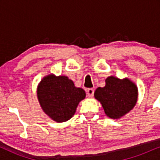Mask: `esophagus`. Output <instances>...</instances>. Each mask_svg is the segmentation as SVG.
I'll use <instances>...</instances> for the list:
<instances>
[{"label": "esophagus", "instance_id": "esophagus-1", "mask_svg": "<svg viewBox=\"0 0 160 160\" xmlns=\"http://www.w3.org/2000/svg\"><path fill=\"white\" fill-rule=\"evenodd\" d=\"M86 92H87V95L89 97H92L93 95H94V89H88L86 90Z\"/></svg>", "mask_w": 160, "mask_h": 160}]
</instances>
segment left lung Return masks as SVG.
<instances>
[{
	"label": "left lung",
	"instance_id": "left-lung-1",
	"mask_svg": "<svg viewBox=\"0 0 160 160\" xmlns=\"http://www.w3.org/2000/svg\"><path fill=\"white\" fill-rule=\"evenodd\" d=\"M95 98L100 102L105 114L111 119H119L128 113L136 104L138 87L128 78L122 80L110 76L104 87L97 88Z\"/></svg>",
	"mask_w": 160,
	"mask_h": 160
}]
</instances>
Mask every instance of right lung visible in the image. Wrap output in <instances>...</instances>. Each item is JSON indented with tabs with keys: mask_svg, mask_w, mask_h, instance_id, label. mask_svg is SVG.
<instances>
[{
	"mask_svg": "<svg viewBox=\"0 0 160 160\" xmlns=\"http://www.w3.org/2000/svg\"><path fill=\"white\" fill-rule=\"evenodd\" d=\"M37 95L46 114L57 122H62L74 115L80 102L85 98L86 92L76 87L68 77L52 74L42 79Z\"/></svg>",
	"mask_w": 160,
	"mask_h": 160,
	"instance_id": "obj_1",
	"label": "right lung"
}]
</instances>
